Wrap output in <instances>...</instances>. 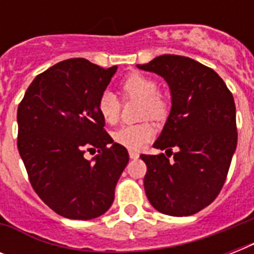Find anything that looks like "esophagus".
<instances>
[{"mask_svg":"<svg viewBox=\"0 0 254 254\" xmlns=\"http://www.w3.org/2000/svg\"><path fill=\"white\" fill-rule=\"evenodd\" d=\"M129 157H130L131 159H137L139 157V154L135 150H129Z\"/></svg>","mask_w":254,"mask_h":254,"instance_id":"esophagus-1","label":"esophagus"}]
</instances>
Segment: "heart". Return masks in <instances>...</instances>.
<instances>
[{"instance_id":"heart-1","label":"heart","mask_w":254,"mask_h":254,"mask_svg":"<svg viewBox=\"0 0 254 254\" xmlns=\"http://www.w3.org/2000/svg\"><path fill=\"white\" fill-rule=\"evenodd\" d=\"M124 100H139V119L163 120L169 113V100L158 91V84L153 77L141 72L129 73L120 84ZM97 112L108 125H115L120 119L121 101L109 91L103 92L97 100ZM155 134V127L149 121L124 125L113 133L116 143L131 150H138Z\"/></svg>"}]
</instances>
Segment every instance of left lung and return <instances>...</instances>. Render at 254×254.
Instances as JSON below:
<instances>
[{
	"instance_id": "obj_1",
	"label": "left lung",
	"mask_w": 254,
	"mask_h": 254,
	"mask_svg": "<svg viewBox=\"0 0 254 254\" xmlns=\"http://www.w3.org/2000/svg\"><path fill=\"white\" fill-rule=\"evenodd\" d=\"M137 67L167 81L173 104L154 142L166 155L141 154L145 192L159 212L190 216L216 199L228 175L237 145L232 92L212 68L191 58L161 55Z\"/></svg>"
}]
</instances>
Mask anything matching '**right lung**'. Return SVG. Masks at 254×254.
I'll return each instance as SVG.
<instances>
[{
	"instance_id": "obj_1",
	"label": "right lung",
	"mask_w": 254,
	"mask_h": 254,
	"mask_svg": "<svg viewBox=\"0 0 254 254\" xmlns=\"http://www.w3.org/2000/svg\"><path fill=\"white\" fill-rule=\"evenodd\" d=\"M117 65L103 68L83 58L59 62L39 73L18 105V151L38 196L67 219L103 215L129 162L97 112ZM98 150L88 161L87 151Z\"/></svg>"
}]
</instances>
